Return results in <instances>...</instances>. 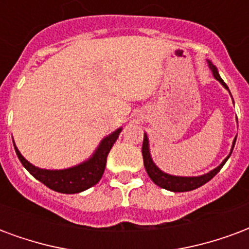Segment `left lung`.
<instances>
[{
    "label": "left lung",
    "instance_id": "left-lung-1",
    "mask_svg": "<svg viewBox=\"0 0 249 249\" xmlns=\"http://www.w3.org/2000/svg\"><path fill=\"white\" fill-rule=\"evenodd\" d=\"M208 63H209V67H211V70H212V73L213 76H214V79L221 83L224 86V88L228 89V86L223 82V79L218 75L217 68H216L211 61H208ZM236 119H237V118H236ZM236 138H237V135H236ZM236 138L233 139V143H232V149H231L229 156L227 157L216 169H213V170H211L209 173H206V174L198 176V177H179V176H172V174H167V173L162 172L161 169L153 162V158L150 156L149 138H147V135L144 134L143 144H142V156H143L144 169H146V172L149 174V177L151 178V181L156 185H158V186L163 188V189L170 190V192H189V190H195L197 189V188L202 186L204 184H206L208 181H211V179L221 170V167L224 166V163L228 161V158L231 157V154H232V150H233L234 143H236Z\"/></svg>",
    "mask_w": 249,
    "mask_h": 249
}]
</instances>
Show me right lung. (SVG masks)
I'll use <instances>...</instances> for the list:
<instances>
[{"mask_svg": "<svg viewBox=\"0 0 249 249\" xmlns=\"http://www.w3.org/2000/svg\"><path fill=\"white\" fill-rule=\"evenodd\" d=\"M122 127L115 130L114 133L107 135L106 138L102 139V142L95 150L92 157H89L87 161L79 163L76 166L68 167V169H61V170H48V169H40V167L32 165L21 156L20 150L16 147V154L28 172L31 173L33 177L43 182L49 189L65 193V195H73V193H80L96 185L100 181L106 169V162L107 156L110 153L111 147L114 146L115 141L119 137Z\"/></svg>", "mask_w": 249, "mask_h": 249, "instance_id": "right-lung-1", "label": "right lung"}]
</instances>
